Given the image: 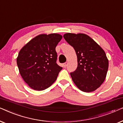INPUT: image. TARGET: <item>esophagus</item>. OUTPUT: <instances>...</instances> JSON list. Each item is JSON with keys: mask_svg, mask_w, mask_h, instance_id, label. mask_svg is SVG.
Returning <instances> with one entry per match:
<instances>
[{"mask_svg": "<svg viewBox=\"0 0 123 123\" xmlns=\"http://www.w3.org/2000/svg\"><path fill=\"white\" fill-rule=\"evenodd\" d=\"M67 65H68V63H67V62H65L63 64V67H66L67 66Z\"/></svg>", "mask_w": 123, "mask_h": 123, "instance_id": "34e87169", "label": "esophagus"}]
</instances>
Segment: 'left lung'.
<instances>
[{"mask_svg": "<svg viewBox=\"0 0 123 123\" xmlns=\"http://www.w3.org/2000/svg\"><path fill=\"white\" fill-rule=\"evenodd\" d=\"M63 37L73 47L77 56V68L70 73L74 83L83 92L95 91L104 82L108 70L105 51L86 34L67 33Z\"/></svg>", "mask_w": 123, "mask_h": 123, "instance_id": "1", "label": "left lung"}]
</instances>
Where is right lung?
<instances>
[{
    "label": "right lung",
    "mask_w": 123,
    "mask_h": 123,
    "mask_svg": "<svg viewBox=\"0 0 123 123\" xmlns=\"http://www.w3.org/2000/svg\"><path fill=\"white\" fill-rule=\"evenodd\" d=\"M62 38L57 33L40 35L20 50L17 63L22 77L31 88L44 90L56 80L63 68L56 63L55 50Z\"/></svg>",
    "instance_id": "obj_1"
}]
</instances>
